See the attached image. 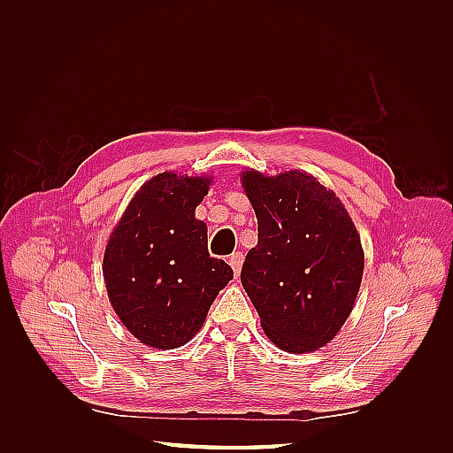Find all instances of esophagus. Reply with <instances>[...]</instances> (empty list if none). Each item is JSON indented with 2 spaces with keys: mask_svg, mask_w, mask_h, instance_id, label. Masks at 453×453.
<instances>
[{
  "mask_svg": "<svg viewBox=\"0 0 453 453\" xmlns=\"http://www.w3.org/2000/svg\"><path fill=\"white\" fill-rule=\"evenodd\" d=\"M228 265L232 266V270H234V273L238 276L240 270H242V265H243V253H240V251L232 253V255L228 257Z\"/></svg>",
  "mask_w": 453,
  "mask_h": 453,
  "instance_id": "34e87169",
  "label": "esophagus"
}]
</instances>
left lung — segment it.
Listing matches in <instances>:
<instances>
[{
	"mask_svg": "<svg viewBox=\"0 0 453 453\" xmlns=\"http://www.w3.org/2000/svg\"><path fill=\"white\" fill-rule=\"evenodd\" d=\"M258 223L240 280L266 336L289 353L323 348L349 318L365 253L348 210L313 175L242 173Z\"/></svg>",
	"mask_w": 453,
	"mask_h": 453,
	"instance_id": "1",
	"label": "left lung"
}]
</instances>
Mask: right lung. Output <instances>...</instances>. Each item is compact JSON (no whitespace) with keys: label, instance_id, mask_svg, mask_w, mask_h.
<instances>
[{"label":"right lung","instance_id":"1","mask_svg":"<svg viewBox=\"0 0 453 453\" xmlns=\"http://www.w3.org/2000/svg\"><path fill=\"white\" fill-rule=\"evenodd\" d=\"M211 177L162 172L130 200L104 253V281L119 319L142 344L180 348L234 278L208 253V226L195 217Z\"/></svg>","mask_w":453,"mask_h":453}]
</instances>
